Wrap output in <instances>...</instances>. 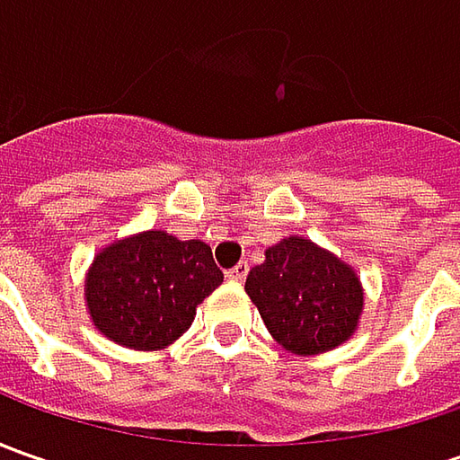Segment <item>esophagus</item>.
<instances>
[{
  "label": "esophagus",
  "mask_w": 460,
  "mask_h": 460,
  "mask_svg": "<svg viewBox=\"0 0 460 460\" xmlns=\"http://www.w3.org/2000/svg\"><path fill=\"white\" fill-rule=\"evenodd\" d=\"M245 276H248V263H238V266H233V269L227 271V279L235 281V284L245 281Z\"/></svg>",
  "instance_id": "obj_1"
}]
</instances>
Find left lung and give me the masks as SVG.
Masks as SVG:
<instances>
[{"label":"left lung","mask_w":460,"mask_h":460,"mask_svg":"<svg viewBox=\"0 0 460 460\" xmlns=\"http://www.w3.org/2000/svg\"><path fill=\"white\" fill-rule=\"evenodd\" d=\"M263 256L245 292L284 350L317 356L358 330L363 284L350 263L302 235L279 240Z\"/></svg>","instance_id":"1"}]
</instances>
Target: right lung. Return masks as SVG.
Masks as SVG:
<instances>
[{"label": "right lung", "instance_id": "right-lung-1", "mask_svg": "<svg viewBox=\"0 0 460 460\" xmlns=\"http://www.w3.org/2000/svg\"><path fill=\"white\" fill-rule=\"evenodd\" d=\"M222 284L212 248L166 230H143L102 248L84 279L92 325L130 350H164Z\"/></svg>", "mask_w": 460, "mask_h": 460}]
</instances>
